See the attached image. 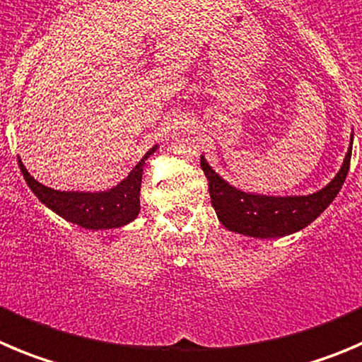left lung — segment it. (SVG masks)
Instances as JSON below:
<instances>
[{
	"instance_id": "obj_1",
	"label": "left lung",
	"mask_w": 362,
	"mask_h": 362,
	"mask_svg": "<svg viewBox=\"0 0 362 362\" xmlns=\"http://www.w3.org/2000/svg\"><path fill=\"white\" fill-rule=\"evenodd\" d=\"M350 157H352V144L339 173L327 187L309 197L288 198L248 194L228 185L216 171H212L204 157L200 158V165L205 177L209 178L212 207L223 227L250 238L269 239L282 238L307 227L332 204L349 175Z\"/></svg>"
}]
</instances>
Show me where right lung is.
<instances>
[{"label":"right lung","instance_id":"right-lung-1","mask_svg":"<svg viewBox=\"0 0 362 362\" xmlns=\"http://www.w3.org/2000/svg\"><path fill=\"white\" fill-rule=\"evenodd\" d=\"M155 151L151 148L143 160L135 165L127 178L110 191L105 192H64L49 189L39 184L35 178L30 177L23 162L19 160V168L35 197L42 204L48 205L52 211L69 221L76 223L83 228L98 230V228H116L130 223L139 214V192L141 180H143V164Z\"/></svg>","mask_w":362,"mask_h":362}]
</instances>
